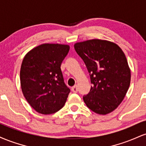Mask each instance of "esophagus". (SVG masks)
I'll use <instances>...</instances> for the list:
<instances>
[{
  "mask_svg": "<svg viewBox=\"0 0 146 146\" xmlns=\"http://www.w3.org/2000/svg\"><path fill=\"white\" fill-rule=\"evenodd\" d=\"M78 90V86L77 85H75L74 86L72 87V91L73 92V93H77Z\"/></svg>",
  "mask_w": 146,
  "mask_h": 146,
  "instance_id": "esophagus-1",
  "label": "esophagus"
}]
</instances>
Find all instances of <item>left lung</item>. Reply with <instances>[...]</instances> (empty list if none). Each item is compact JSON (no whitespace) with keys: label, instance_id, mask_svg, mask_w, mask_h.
Instances as JSON below:
<instances>
[{"label":"left lung","instance_id":"1","mask_svg":"<svg viewBox=\"0 0 146 146\" xmlns=\"http://www.w3.org/2000/svg\"><path fill=\"white\" fill-rule=\"evenodd\" d=\"M74 48L86 64L92 84L84 102L99 115L111 113L130 86L131 73L124 53L115 42L100 39L76 42Z\"/></svg>","mask_w":146,"mask_h":146}]
</instances>
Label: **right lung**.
I'll use <instances>...</instances> for the list:
<instances>
[{"label":"right lung","mask_w":146,"mask_h":146,"mask_svg":"<svg viewBox=\"0 0 146 146\" xmlns=\"http://www.w3.org/2000/svg\"><path fill=\"white\" fill-rule=\"evenodd\" d=\"M69 49L68 44L44 43L23 58L20 72L22 92L38 113H55L66 102L70 89L64 82L60 66Z\"/></svg>","instance_id":"add662e5"}]
</instances>
